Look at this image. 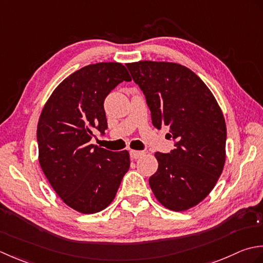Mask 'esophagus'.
I'll return each instance as SVG.
<instances>
[{"mask_svg":"<svg viewBox=\"0 0 263 263\" xmlns=\"http://www.w3.org/2000/svg\"><path fill=\"white\" fill-rule=\"evenodd\" d=\"M129 154H130L132 159H138V158H141L142 155H144V152L143 151H135V149H130Z\"/></svg>","mask_w":263,"mask_h":263,"instance_id":"esophagus-1","label":"esophagus"}]
</instances>
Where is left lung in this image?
<instances>
[{
    "mask_svg": "<svg viewBox=\"0 0 263 263\" xmlns=\"http://www.w3.org/2000/svg\"><path fill=\"white\" fill-rule=\"evenodd\" d=\"M151 111L152 124L169 127L175 148L155 153L159 168L148 183L165 208L184 211L204 200L226 159V122L202 79L181 64L138 61L126 64Z\"/></svg>",
    "mask_w": 263,
    "mask_h": 263,
    "instance_id": "obj_1",
    "label": "left lung"
}]
</instances>
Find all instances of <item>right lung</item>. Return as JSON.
<instances>
[{
    "instance_id": "add662e5",
    "label": "right lung",
    "mask_w": 263,
    "mask_h": 263,
    "mask_svg": "<svg viewBox=\"0 0 263 263\" xmlns=\"http://www.w3.org/2000/svg\"><path fill=\"white\" fill-rule=\"evenodd\" d=\"M130 80L121 63L89 64L59 85L41 114L37 144L42 170L62 201L78 212L90 214L108 206L129 169L127 151L112 152L90 139L108 128L106 96Z\"/></svg>"
}]
</instances>
